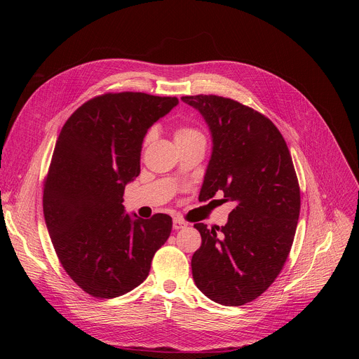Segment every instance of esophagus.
I'll return each mask as SVG.
<instances>
[{
    "label": "esophagus",
    "mask_w": 359,
    "mask_h": 359,
    "mask_svg": "<svg viewBox=\"0 0 359 359\" xmlns=\"http://www.w3.org/2000/svg\"><path fill=\"white\" fill-rule=\"evenodd\" d=\"M187 226V223L184 222V220H182V219H179V217H175L173 219V229L175 230H180V229H183V227H186Z\"/></svg>",
    "instance_id": "obj_1"
}]
</instances>
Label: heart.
<instances>
[{
  "mask_svg": "<svg viewBox=\"0 0 359 359\" xmlns=\"http://www.w3.org/2000/svg\"><path fill=\"white\" fill-rule=\"evenodd\" d=\"M156 136V129L155 128H150L144 137H143V146L146 147L153 139H155ZM197 139H204L203 137V133L193 128V126H189V125H180L175 129V140L177 144H183V143H189V142H193V140H197Z\"/></svg>",
  "mask_w": 359,
  "mask_h": 359,
  "instance_id": "b5f03b06",
  "label": "heart"
}]
</instances>
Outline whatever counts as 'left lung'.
Wrapping results in <instances>:
<instances>
[{
    "mask_svg": "<svg viewBox=\"0 0 359 359\" xmlns=\"http://www.w3.org/2000/svg\"><path fill=\"white\" fill-rule=\"evenodd\" d=\"M182 100L213 137L201 200L223 190L236 204L226 226L194 224L201 245L191 257L193 280L215 302L244 305L274 283L294 241L301 197L292 159L276 125L252 108L217 95Z\"/></svg>",
    "mask_w": 359,
    "mask_h": 359,
    "instance_id": "8db88e82",
    "label": "left lung"
}]
</instances>
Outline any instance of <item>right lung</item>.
Listing matches in <instances>:
<instances>
[{
  "label": "right lung",
  "mask_w": 359,
  "mask_h": 359,
  "mask_svg": "<svg viewBox=\"0 0 359 359\" xmlns=\"http://www.w3.org/2000/svg\"><path fill=\"white\" fill-rule=\"evenodd\" d=\"M179 99L143 92L89 99L65 122L43 180V216L67 274L89 295L115 298L142 284L172 217L125 213L147 129Z\"/></svg>",
  "instance_id": "add662e5"
}]
</instances>
